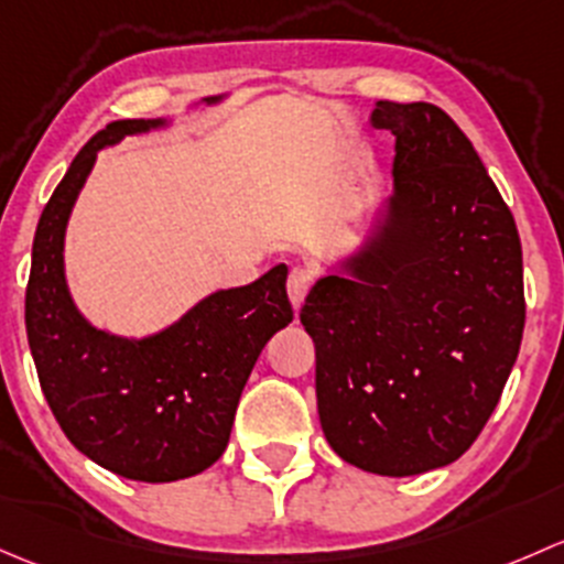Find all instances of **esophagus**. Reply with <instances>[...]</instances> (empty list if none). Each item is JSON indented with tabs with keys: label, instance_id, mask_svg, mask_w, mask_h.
I'll return each mask as SVG.
<instances>
[{
	"label": "esophagus",
	"instance_id": "1",
	"mask_svg": "<svg viewBox=\"0 0 564 564\" xmlns=\"http://www.w3.org/2000/svg\"><path fill=\"white\" fill-rule=\"evenodd\" d=\"M312 288V274L306 269H293L288 276V295H290V304H293V310H301V304H304L306 293H310Z\"/></svg>",
	"mask_w": 564,
	"mask_h": 564
}]
</instances>
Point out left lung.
<instances>
[{
    "label": "left lung",
    "mask_w": 564,
    "mask_h": 564,
    "mask_svg": "<svg viewBox=\"0 0 564 564\" xmlns=\"http://www.w3.org/2000/svg\"><path fill=\"white\" fill-rule=\"evenodd\" d=\"M369 121L397 135L393 193L301 323L328 445L404 478L484 432L524 334V265L513 214L443 108L380 100Z\"/></svg>",
    "instance_id": "8db88e82"
}]
</instances>
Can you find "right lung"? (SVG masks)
<instances>
[{
  "instance_id": "obj_1",
  "label": "right lung",
  "mask_w": 564,
  "mask_h": 564,
  "mask_svg": "<svg viewBox=\"0 0 564 564\" xmlns=\"http://www.w3.org/2000/svg\"><path fill=\"white\" fill-rule=\"evenodd\" d=\"M165 124L110 121L80 149L43 208L26 284L29 350L62 432L91 462L143 484L193 478L225 454L249 371L293 321L284 263L206 295L143 339L97 328L78 312L65 276V230L97 152Z\"/></svg>"
}]
</instances>
